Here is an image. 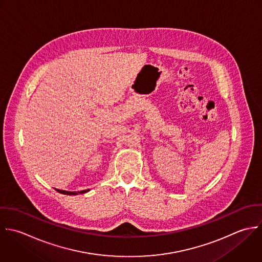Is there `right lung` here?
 <instances>
[{
	"label": "right lung",
	"mask_w": 262,
	"mask_h": 262,
	"mask_svg": "<svg viewBox=\"0 0 262 262\" xmlns=\"http://www.w3.org/2000/svg\"><path fill=\"white\" fill-rule=\"evenodd\" d=\"M59 193H62V194H65V195H77L78 193L79 194H83V193H86L89 192L90 190H83V191H80V192H68V191H62V190H57Z\"/></svg>",
	"instance_id": "add662e5"
}]
</instances>
